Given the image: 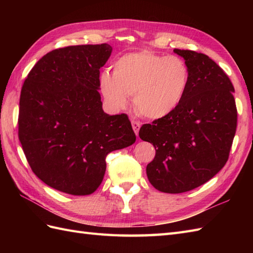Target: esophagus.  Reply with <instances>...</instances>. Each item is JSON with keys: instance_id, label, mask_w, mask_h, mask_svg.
<instances>
[{"instance_id": "esophagus-1", "label": "esophagus", "mask_w": 253, "mask_h": 253, "mask_svg": "<svg viewBox=\"0 0 253 253\" xmlns=\"http://www.w3.org/2000/svg\"><path fill=\"white\" fill-rule=\"evenodd\" d=\"M131 125H132L133 131H135L136 135H138L139 129H140V127H141V123L138 122V121H131Z\"/></svg>"}]
</instances>
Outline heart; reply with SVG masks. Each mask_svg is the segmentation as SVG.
Returning a JSON list of instances; mask_svg holds the SVG:
<instances>
[{
    "instance_id": "b5f03b06",
    "label": "heart",
    "mask_w": 253,
    "mask_h": 253,
    "mask_svg": "<svg viewBox=\"0 0 253 253\" xmlns=\"http://www.w3.org/2000/svg\"><path fill=\"white\" fill-rule=\"evenodd\" d=\"M190 69L181 57L143 50L121 56L113 75L103 72L100 90L112 109L121 110L132 95L133 106L143 117L160 120L170 115L184 100Z\"/></svg>"
}]
</instances>
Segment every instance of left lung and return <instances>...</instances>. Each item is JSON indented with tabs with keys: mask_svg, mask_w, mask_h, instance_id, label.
I'll list each match as a JSON object with an SVG mask.
<instances>
[{
	"mask_svg": "<svg viewBox=\"0 0 253 253\" xmlns=\"http://www.w3.org/2000/svg\"><path fill=\"white\" fill-rule=\"evenodd\" d=\"M190 69V83L170 115L144 124L139 137L155 148L147 165L151 185L181 193L206 184L226 164L237 128L234 85L208 55L174 49Z\"/></svg>",
	"mask_w": 253,
	"mask_h": 253,
	"instance_id": "left-lung-1",
	"label": "left lung"
}]
</instances>
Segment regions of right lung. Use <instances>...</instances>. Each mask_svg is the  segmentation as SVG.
I'll return each instance as SVG.
<instances>
[{
	"label": "right lung",
	"instance_id": "right-lung-1",
	"mask_svg": "<svg viewBox=\"0 0 253 253\" xmlns=\"http://www.w3.org/2000/svg\"><path fill=\"white\" fill-rule=\"evenodd\" d=\"M111 53L107 43L53 50L21 88L18 138L26 159L38 178L68 195L94 192L106 155L136 141L126 114L102 110L100 68Z\"/></svg>",
	"mask_w": 253,
	"mask_h": 253
}]
</instances>
